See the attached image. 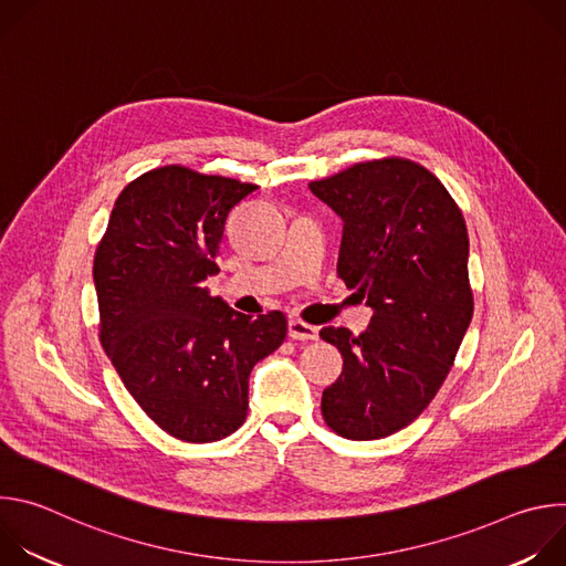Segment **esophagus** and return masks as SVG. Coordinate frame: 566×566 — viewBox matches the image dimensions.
<instances>
[{"instance_id":"34e87169","label":"esophagus","mask_w":566,"mask_h":566,"mask_svg":"<svg viewBox=\"0 0 566 566\" xmlns=\"http://www.w3.org/2000/svg\"><path fill=\"white\" fill-rule=\"evenodd\" d=\"M289 338L293 340H317V327L306 325V322L291 317L289 319Z\"/></svg>"}]
</instances>
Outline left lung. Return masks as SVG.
Segmentation results:
<instances>
[{
    "mask_svg": "<svg viewBox=\"0 0 566 566\" xmlns=\"http://www.w3.org/2000/svg\"><path fill=\"white\" fill-rule=\"evenodd\" d=\"M308 190L343 219L338 275L374 311L360 336L319 332L343 354L322 417L345 439H382L430 406L468 332L465 221L443 184L408 158L356 164Z\"/></svg>",
    "mask_w": 566,
    "mask_h": 566,
    "instance_id": "obj_1",
    "label": "left lung"
}]
</instances>
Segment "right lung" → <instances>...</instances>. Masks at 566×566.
<instances>
[{"mask_svg":"<svg viewBox=\"0 0 566 566\" xmlns=\"http://www.w3.org/2000/svg\"><path fill=\"white\" fill-rule=\"evenodd\" d=\"M255 190L181 166L149 170L116 199L96 251L101 343L143 412L188 443L241 428L253 367L286 338L284 313H237L206 289L228 212Z\"/></svg>","mask_w":566,"mask_h":566,"instance_id":"add662e5","label":"right lung"}]
</instances>
